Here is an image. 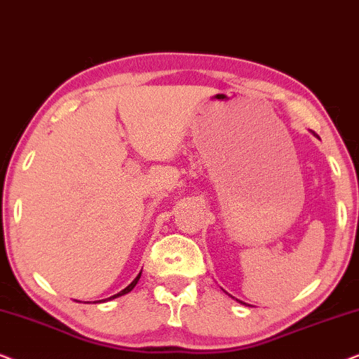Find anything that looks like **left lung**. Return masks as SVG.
<instances>
[{
    "label": "left lung",
    "instance_id": "obj_1",
    "mask_svg": "<svg viewBox=\"0 0 359 359\" xmlns=\"http://www.w3.org/2000/svg\"><path fill=\"white\" fill-rule=\"evenodd\" d=\"M233 299H235V297H233ZM237 301H238V299H237ZM238 302H240V304H243V306H248V304H245V302H242V301H238Z\"/></svg>",
    "mask_w": 359,
    "mask_h": 359
}]
</instances>
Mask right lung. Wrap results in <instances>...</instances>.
Returning <instances> with one entry per match:
<instances>
[{
  "instance_id": "right-lung-1",
  "label": "right lung",
  "mask_w": 359,
  "mask_h": 359,
  "mask_svg": "<svg viewBox=\"0 0 359 359\" xmlns=\"http://www.w3.org/2000/svg\"><path fill=\"white\" fill-rule=\"evenodd\" d=\"M140 276H142V271L139 273V274H137V278L134 279V281H132L130 284H129V286H127L126 289H122V291L121 292H117V294H114V296H111V297H107V299H102V302H104V301H112V299H116V297H121V296H124V294H127V292H130L132 291V289H134L135 287V284L137 283H139V279H140ZM96 302H101V301H96Z\"/></svg>"
}]
</instances>
